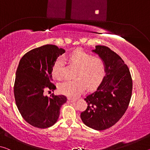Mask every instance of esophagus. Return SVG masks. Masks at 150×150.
<instances>
[{"mask_svg": "<svg viewBox=\"0 0 150 150\" xmlns=\"http://www.w3.org/2000/svg\"><path fill=\"white\" fill-rule=\"evenodd\" d=\"M75 100H73V99H71V98H68L67 99V102L68 103H73V102H75Z\"/></svg>", "mask_w": 150, "mask_h": 150, "instance_id": "esophagus-1", "label": "esophagus"}]
</instances>
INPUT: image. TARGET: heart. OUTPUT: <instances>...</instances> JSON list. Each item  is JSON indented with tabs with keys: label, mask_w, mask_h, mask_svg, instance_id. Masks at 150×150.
<instances>
[{
	"label": "heart",
	"mask_w": 150,
	"mask_h": 150,
	"mask_svg": "<svg viewBox=\"0 0 150 150\" xmlns=\"http://www.w3.org/2000/svg\"><path fill=\"white\" fill-rule=\"evenodd\" d=\"M71 62L79 67L76 75L77 79L66 81L59 86V92L70 98L79 96L85 90L95 88L100 84L105 75V64L100 57L92 55L82 50L75 51L70 55ZM64 59L59 57L55 60L52 72L55 78L60 79L63 77Z\"/></svg>",
	"instance_id": "b5f03b06"
}]
</instances>
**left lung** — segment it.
I'll return each mask as SVG.
<instances>
[{
	"label": "left lung",
	"mask_w": 150,
	"mask_h": 150,
	"mask_svg": "<svg viewBox=\"0 0 150 150\" xmlns=\"http://www.w3.org/2000/svg\"><path fill=\"white\" fill-rule=\"evenodd\" d=\"M92 52L105 62L106 75L96 91L85 98L88 106L81 118L89 128L103 130L115 125L125 113L132 96V80L128 66L110 48L96 45Z\"/></svg>",
	"instance_id": "1"
}]
</instances>
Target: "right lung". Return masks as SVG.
Here are the masks:
<instances>
[{"instance_id": "obj_1", "label": "right lung", "mask_w": 150, "mask_h": 150, "mask_svg": "<svg viewBox=\"0 0 150 150\" xmlns=\"http://www.w3.org/2000/svg\"><path fill=\"white\" fill-rule=\"evenodd\" d=\"M65 52L55 45H45L26 53L18 66L14 86L17 108L28 123L47 128L57 121L60 108L67 102L63 95H44L45 89L54 91L52 68L55 60Z\"/></svg>"}]
</instances>
